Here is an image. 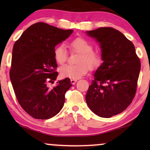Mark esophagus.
<instances>
[{
    "label": "esophagus",
    "mask_w": 150,
    "mask_h": 150,
    "mask_svg": "<svg viewBox=\"0 0 150 150\" xmlns=\"http://www.w3.org/2000/svg\"><path fill=\"white\" fill-rule=\"evenodd\" d=\"M77 80H70V82H71L72 85H75V83L77 82Z\"/></svg>",
    "instance_id": "obj_1"
}]
</instances>
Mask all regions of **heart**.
<instances>
[{"label":"heart","instance_id":"b5f03b06","mask_svg":"<svg viewBox=\"0 0 150 150\" xmlns=\"http://www.w3.org/2000/svg\"><path fill=\"white\" fill-rule=\"evenodd\" d=\"M70 48L80 53L77 58V64H65L59 68L60 75L63 78L77 80L88 72L89 68L95 70L102 63V56L97 51H93V46L90 42L83 38H76L70 44ZM66 47L61 44L56 46L53 51L55 61L62 64L66 61Z\"/></svg>","mask_w":150,"mask_h":150}]
</instances>
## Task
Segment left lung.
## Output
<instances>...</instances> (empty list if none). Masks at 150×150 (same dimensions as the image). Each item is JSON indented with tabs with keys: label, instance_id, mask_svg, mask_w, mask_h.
Instances as JSON below:
<instances>
[{
	"label": "left lung",
	"instance_id": "obj_1",
	"mask_svg": "<svg viewBox=\"0 0 150 150\" xmlns=\"http://www.w3.org/2000/svg\"><path fill=\"white\" fill-rule=\"evenodd\" d=\"M86 34L99 43L103 61L94 74L86 102L96 115L111 118L126 109L135 97L140 61L133 44L119 31L100 27Z\"/></svg>",
	"mask_w": 150,
	"mask_h": 150
}]
</instances>
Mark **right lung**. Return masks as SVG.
Listing matches in <instances>:
<instances>
[{
    "instance_id": "obj_1",
    "label": "right lung",
    "mask_w": 150,
    "mask_h": 150,
    "mask_svg": "<svg viewBox=\"0 0 150 150\" xmlns=\"http://www.w3.org/2000/svg\"><path fill=\"white\" fill-rule=\"evenodd\" d=\"M44 22L31 25L15 43L10 78L19 104L34 118L49 119L58 114L65 94L72 84L69 78L58 80L53 89L49 82L56 80L58 67L53 51L73 33Z\"/></svg>"
}]
</instances>
